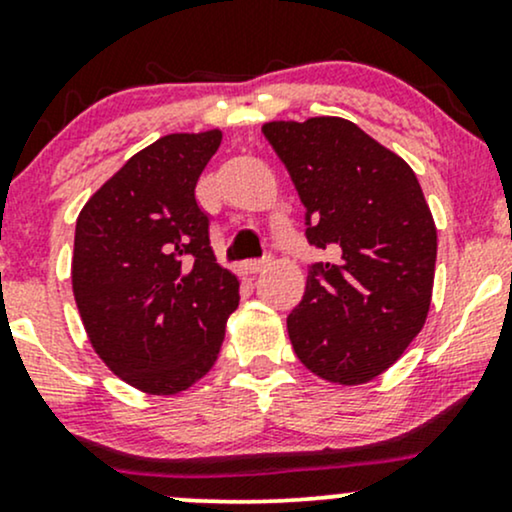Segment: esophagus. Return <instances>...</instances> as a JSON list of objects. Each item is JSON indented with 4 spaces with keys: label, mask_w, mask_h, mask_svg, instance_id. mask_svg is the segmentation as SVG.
Here are the masks:
<instances>
[{
    "label": "esophagus",
    "mask_w": 512,
    "mask_h": 512,
    "mask_svg": "<svg viewBox=\"0 0 512 512\" xmlns=\"http://www.w3.org/2000/svg\"><path fill=\"white\" fill-rule=\"evenodd\" d=\"M269 267V257H264V260H250V262H245L243 264V269L248 274H260V272H264V269Z\"/></svg>",
    "instance_id": "esophagus-1"
}]
</instances>
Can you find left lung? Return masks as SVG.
I'll use <instances>...</instances> for the list:
<instances>
[{
    "instance_id": "8db88e82",
    "label": "left lung",
    "mask_w": 512,
    "mask_h": 512,
    "mask_svg": "<svg viewBox=\"0 0 512 512\" xmlns=\"http://www.w3.org/2000/svg\"><path fill=\"white\" fill-rule=\"evenodd\" d=\"M264 137L289 170L308 240L337 260L308 272L286 327L298 361L334 385L385 373L424 330L438 233L414 170L344 117L274 120Z\"/></svg>"
}]
</instances>
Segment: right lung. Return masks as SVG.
I'll use <instances>...</instances> for the list:
<instances>
[{
  "instance_id": "obj_1",
  "label": "right lung",
  "mask_w": 512,
  "mask_h": 512,
  "mask_svg": "<svg viewBox=\"0 0 512 512\" xmlns=\"http://www.w3.org/2000/svg\"><path fill=\"white\" fill-rule=\"evenodd\" d=\"M221 129L166 134L105 180L76 219L72 289L88 342L120 380L180 395L219 356L238 279L216 262L195 187Z\"/></svg>"
}]
</instances>
